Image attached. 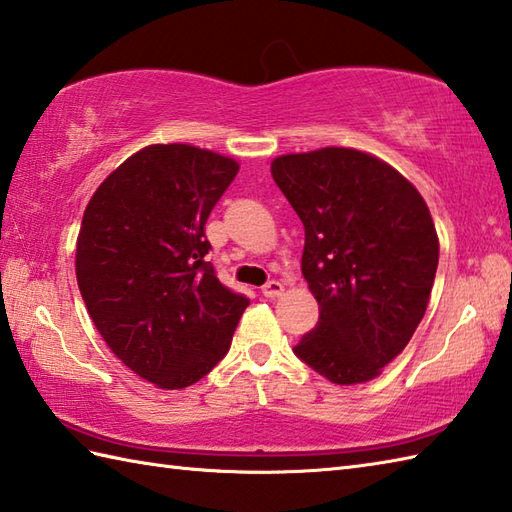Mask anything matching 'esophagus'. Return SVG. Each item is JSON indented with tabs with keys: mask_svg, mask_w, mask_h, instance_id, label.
Masks as SVG:
<instances>
[{
	"mask_svg": "<svg viewBox=\"0 0 512 512\" xmlns=\"http://www.w3.org/2000/svg\"><path fill=\"white\" fill-rule=\"evenodd\" d=\"M281 292H284V286H281L279 281H268V284L262 288V295L268 297V299L281 297Z\"/></svg>",
	"mask_w": 512,
	"mask_h": 512,
	"instance_id": "34e87169",
	"label": "esophagus"
}]
</instances>
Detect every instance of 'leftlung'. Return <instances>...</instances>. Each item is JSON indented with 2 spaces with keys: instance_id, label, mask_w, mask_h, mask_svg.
I'll return each instance as SVG.
<instances>
[{
  "instance_id": "1",
  "label": "left lung",
  "mask_w": 512,
  "mask_h": 512,
  "mask_svg": "<svg viewBox=\"0 0 512 512\" xmlns=\"http://www.w3.org/2000/svg\"><path fill=\"white\" fill-rule=\"evenodd\" d=\"M270 173L306 228L301 273L319 301L295 354L330 383H367L427 310L440 255L429 206L394 167L358 149L279 156Z\"/></svg>"
}]
</instances>
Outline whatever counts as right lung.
I'll return each instance as SVG.
<instances>
[{
    "mask_svg": "<svg viewBox=\"0 0 512 512\" xmlns=\"http://www.w3.org/2000/svg\"><path fill=\"white\" fill-rule=\"evenodd\" d=\"M233 158L149 145L96 189L76 239V281L107 347L160 389L198 383L226 356L248 299L206 259L204 224Z\"/></svg>",
    "mask_w": 512,
    "mask_h": 512,
    "instance_id": "right-lung-1",
    "label": "right lung"
}]
</instances>
